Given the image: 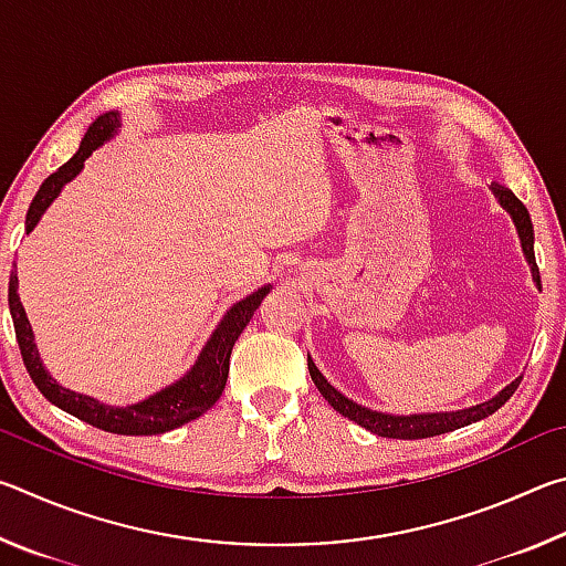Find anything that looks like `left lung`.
Instances as JSON below:
<instances>
[{
    "instance_id": "8db88e82",
    "label": "left lung",
    "mask_w": 566,
    "mask_h": 566,
    "mask_svg": "<svg viewBox=\"0 0 566 566\" xmlns=\"http://www.w3.org/2000/svg\"><path fill=\"white\" fill-rule=\"evenodd\" d=\"M490 189H492V195L496 197V202H500L506 209V214L512 217V222L516 227V234H520L524 260L532 270V280L536 284V290H542L539 270H536V260H534V227H532L530 212H526V207L514 197V191L510 187L500 185V181H492ZM306 364H310V375H312L314 385H317L319 395L327 399L342 417L357 421L359 427L369 429V432H375L379 437H389V439H424V437L454 432V429H459V427H467V424H472V421H479V419L494 415V411L500 409L504 401L514 395L516 387H520V381H522V377H516L512 385H506L500 391V395H494L492 399L482 401V405H474V407H467V409L424 411V415H387V411L361 407L354 399L344 397L337 387L329 385L327 377H324L322 371L317 369V364H314L310 354H306Z\"/></svg>"
}]
</instances>
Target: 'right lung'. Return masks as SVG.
Segmentation results:
<instances>
[{"mask_svg":"<svg viewBox=\"0 0 566 566\" xmlns=\"http://www.w3.org/2000/svg\"><path fill=\"white\" fill-rule=\"evenodd\" d=\"M119 127H122V114L117 109L99 114V117L90 124V129L84 134L76 155L66 161V165L56 169L54 175L46 177L42 181L40 191L34 195L30 212H27V219H24L27 234L40 224L42 214L50 209L54 199L62 195L64 185H70V181L84 169V161L92 157V151L99 149L104 142H109L114 134L119 132ZM17 290H19V282H17V274H12L9 276V312H12V322H14L19 349H22L24 367L30 371L36 389H40L54 407L64 409L66 415H72L76 419L87 421L92 427L104 429V432H112V434L139 437V434L171 432V429L202 417L207 409L214 407V401L222 397L224 385H227L229 357H232L234 342L239 339V334L244 332L249 319L254 317V312L260 310L264 296L272 292V284L260 286L256 292L229 306L224 317L219 319V324L214 327V332L209 334V339L205 342L202 352H199L197 361L191 364V367L177 381H171V385H167L165 389H159L147 399L134 401V405H127V407L104 405V401L94 399L90 395H80V391L66 389L50 375V371H46L44 361L40 357V349H36L32 324L27 319V312L22 302H19Z\"/></svg>","mask_w":566,"mask_h":566,"instance_id":"add662e5","label":"right lung"}]
</instances>
